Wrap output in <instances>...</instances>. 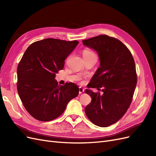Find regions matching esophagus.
I'll return each instance as SVG.
<instances>
[{
    "label": "esophagus",
    "mask_w": 156,
    "mask_h": 156,
    "mask_svg": "<svg viewBox=\"0 0 156 156\" xmlns=\"http://www.w3.org/2000/svg\"><path fill=\"white\" fill-rule=\"evenodd\" d=\"M84 88H82V87H79V94H83V92H84Z\"/></svg>",
    "instance_id": "obj_1"
}]
</instances>
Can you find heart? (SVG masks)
Returning a JSON list of instances; mask_svg holds the SVG:
<instances>
[{"label": "heart", "instance_id": "1", "mask_svg": "<svg viewBox=\"0 0 156 156\" xmlns=\"http://www.w3.org/2000/svg\"><path fill=\"white\" fill-rule=\"evenodd\" d=\"M83 55H96L92 51L89 50H84L83 51Z\"/></svg>", "mask_w": 156, "mask_h": 156}]
</instances>
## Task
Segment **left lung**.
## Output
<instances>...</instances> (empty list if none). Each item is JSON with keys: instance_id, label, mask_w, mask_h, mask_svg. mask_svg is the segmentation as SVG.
Returning a JSON list of instances; mask_svg holds the SVG:
<instances>
[{"instance_id": "obj_1", "label": "left lung", "mask_w": 156, "mask_h": 156, "mask_svg": "<svg viewBox=\"0 0 156 156\" xmlns=\"http://www.w3.org/2000/svg\"><path fill=\"white\" fill-rule=\"evenodd\" d=\"M83 43L97 52L100 61L88 88H103L102 94L85 90L92 101L84 111L94 124L109 126L124 115L131 103L136 84L134 59L124 44L107 35L91 37Z\"/></svg>"}]
</instances>
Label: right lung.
<instances>
[{
  "label": "right lung",
  "instance_id": "add662e5",
  "mask_svg": "<svg viewBox=\"0 0 156 156\" xmlns=\"http://www.w3.org/2000/svg\"><path fill=\"white\" fill-rule=\"evenodd\" d=\"M79 41L47 38L32 44L17 67V92L26 110L34 119L48 122L60 116L79 94L73 83L58 85L56 73Z\"/></svg>",
  "mask_w": 156,
  "mask_h": 156
}]
</instances>
